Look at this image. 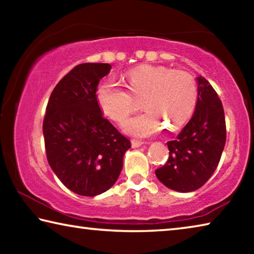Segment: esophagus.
<instances>
[{
    "label": "esophagus",
    "instance_id": "esophagus-1",
    "mask_svg": "<svg viewBox=\"0 0 254 254\" xmlns=\"http://www.w3.org/2000/svg\"><path fill=\"white\" fill-rule=\"evenodd\" d=\"M131 144H132V148H139L141 145L144 144V142L142 141H137V140H132L131 141Z\"/></svg>",
    "mask_w": 254,
    "mask_h": 254
}]
</instances>
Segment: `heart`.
<instances>
[{
    "label": "heart",
    "mask_w": 254,
    "mask_h": 254,
    "mask_svg": "<svg viewBox=\"0 0 254 254\" xmlns=\"http://www.w3.org/2000/svg\"><path fill=\"white\" fill-rule=\"evenodd\" d=\"M126 78L133 97H142L141 107L145 110L124 122L123 128L128 134L150 136L163 127L176 131L190 119L197 102L196 81L190 74L163 66L143 65L127 71ZM131 97L111 78L103 80L96 89L102 112L117 122H122L135 109Z\"/></svg>",
    "instance_id": "obj_1"
}]
</instances>
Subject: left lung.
Masks as SVG:
<instances>
[{
	"mask_svg": "<svg viewBox=\"0 0 254 254\" xmlns=\"http://www.w3.org/2000/svg\"><path fill=\"white\" fill-rule=\"evenodd\" d=\"M196 79L198 97L194 114L176 140L167 142L168 161L156 170L166 187L180 192L194 191L212 177L226 140L222 102L204 77Z\"/></svg>",
	"mask_w": 254,
	"mask_h": 254,
	"instance_id": "8db88e82",
	"label": "left lung"
}]
</instances>
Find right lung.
Here are the masks:
<instances>
[{"label": "right lung", "mask_w": 254, "mask_h": 254, "mask_svg": "<svg viewBox=\"0 0 254 254\" xmlns=\"http://www.w3.org/2000/svg\"><path fill=\"white\" fill-rule=\"evenodd\" d=\"M110 64H80L56 85L44 120L47 159L56 176L71 191L96 196L117 182L123 157L131 148L103 117L96 89L109 75Z\"/></svg>", "instance_id": "obj_1"}]
</instances>
